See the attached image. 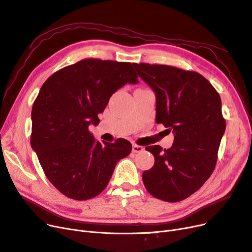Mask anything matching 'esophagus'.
Returning a JSON list of instances; mask_svg holds the SVG:
<instances>
[{
  "label": "esophagus",
  "mask_w": 252,
  "mask_h": 252,
  "mask_svg": "<svg viewBox=\"0 0 252 252\" xmlns=\"http://www.w3.org/2000/svg\"><path fill=\"white\" fill-rule=\"evenodd\" d=\"M144 150V147L143 146H140V145H132V151L134 152V154H140V152H142Z\"/></svg>",
  "instance_id": "34e87169"
}]
</instances>
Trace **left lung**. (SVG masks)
Listing matches in <instances>:
<instances>
[{"mask_svg": "<svg viewBox=\"0 0 252 252\" xmlns=\"http://www.w3.org/2000/svg\"><path fill=\"white\" fill-rule=\"evenodd\" d=\"M133 66L156 94V122L174 134L168 149L146 147L155 165L143 172L144 185L157 199L180 202L199 190L215 170L226 128L220 94L195 71L146 63Z\"/></svg>", "mask_w": 252, "mask_h": 252, "instance_id": "left-lung-1", "label": "left lung"}]
</instances>
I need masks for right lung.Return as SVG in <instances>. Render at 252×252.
Listing matches in <instances>:
<instances>
[{"instance_id":"right-lung-1","label":"right lung","mask_w":252,"mask_h":252,"mask_svg":"<svg viewBox=\"0 0 252 252\" xmlns=\"http://www.w3.org/2000/svg\"><path fill=\"white\" fill-rule=\"evenodd\" d=\"M131 63L85 59L45 81L32 106L30 143L47 179L72 200H89L107 186L114 167L131 152L125 139L100 143L89 131L110 96L136 84Z\"/></svg>"}]
</instances>
